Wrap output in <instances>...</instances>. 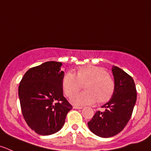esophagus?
I'll list each match as a JSON object with an SVG mask.
<instances>
[{
    "label": "esophagus",
    "mask_w": 151,
    "mask_h": 151,
    "mask_svg": "<svg viewBox=\"0 0 151 151\" xmlns=\"http://www.w3.org/2000/svg\"><path fill=\"white\" fill-rule=\"evenodd\" d=\"M73 108H74V109H82L83 108V107H80V106H74Z\"/></svg>",
    "instance_id": "1"
}]
</instances>
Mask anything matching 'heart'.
<instances>
[{"instance_id":"b5f03b06","label":"heart","mask_w":151,"mask_h":151,"mask_svg":"<svg viewBox=\"0 0 151 151\" xmlns=\"http://www.w3.org/2000/svg\"><path fill=\"white\" fill-rule=\"evenodd\" d=\"M86 83L85 92L74 94ZM62 87L70 101L76 105H90L105 102L112 97L115 90V82L106 70L99 66L80 67L77 75L72 71H67L62 79Z\"/></svg>"}]
</instances>
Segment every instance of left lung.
Listing matches in <instances>:
<instances>
[{
    "label": "left lung",
    "mask_w": 151,
    "mask_h": 151,
    "mask_svg": "<svg viewBox=\"0 0 151 151\" xmlns=\"http://www.w3.org/2000/svg\"><path fill=\"white\" fill-rule=\"evenodd\" d=\"M115 90L112 97L102 105L103 112L98 111L88 122L93 134L108 138L119 134L130 120L137 101V90L132 77L119 67L113 65Z\"/></svg>",
    "instance_id": "obj_1"
}]
</instances>
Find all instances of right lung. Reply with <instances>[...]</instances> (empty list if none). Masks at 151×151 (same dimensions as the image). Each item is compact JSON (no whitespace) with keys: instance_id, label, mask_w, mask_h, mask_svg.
Segmentation results:
<instances>
[{"instance_id":"1","label":"right lung","mask_w":151,"mask_h":151,"mask_svg":"<svg viewBox=\"0 0 151 151\" xmlns=\"http://www.w3.org/2000/svg\"><path fill=\"white\" fill-rule=\"evenodd\" d=\"M62 63L49 61L30 68L18 88L22 114L37 134L51 135L59 131L72 106L64 97Z\"/></svg>"}]
</instances>
